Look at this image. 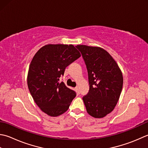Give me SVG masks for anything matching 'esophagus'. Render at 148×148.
Wrapping results in <instances>:
<instances>
[{"label": "esophagus", "instance_id": "obj_1", "mask_svg": "<svg viewBox=\"0 0 148 148\" xmlns=\"http://www.w3.org/2000/svg\"><path fill=\"white\" fill-rule=\"evenodd\" d=\"M76 88V91H77V92H78V93H79V87H78V86H76V88Z\"/></svg>", "mask_w": 148, "mask_h": 148}]
</instances>
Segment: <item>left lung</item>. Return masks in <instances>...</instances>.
I'll list each match as a JSON object with an SVG mask.
<instances>
[{
  "mask_svg": "<svg viewBox=\"0 0 148 148\" xmlns=\"http://www.w3.org/2000/svg\"><path fill=\"white\" fill-rule=\"evenodd\" d=\"M88 76L89 91L83 97L88 114L102 118L116 106L122 91L123 77L117 63L101 47L78 45Z\"/></svg>",
  "mask_w": 148,
  "mask_h": 148,
  "instance_id": "8db88e82",
  "label": "left lung"
}]
</instances>
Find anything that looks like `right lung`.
Wrapping results in <instances>:
<instances>
[{
  "label": "right lung",
  "mask_w": 148,
  "mask_h": 148,
  "mask_svg": "<svg viewBox=\"0 0 148 148\" xmlns=\"http://www.w3.org/2000/svg\"><path fill=\"white\" fill-rule=\"evenodd\" d=\"M80 56L73 45L63 44L46 45L34 56L28 71V88L34 102L48 115L63 114L76 96V92L60 82V77Z\"/></svg>",
  "instance_id": "right-lung-1"
}]
</instances>
